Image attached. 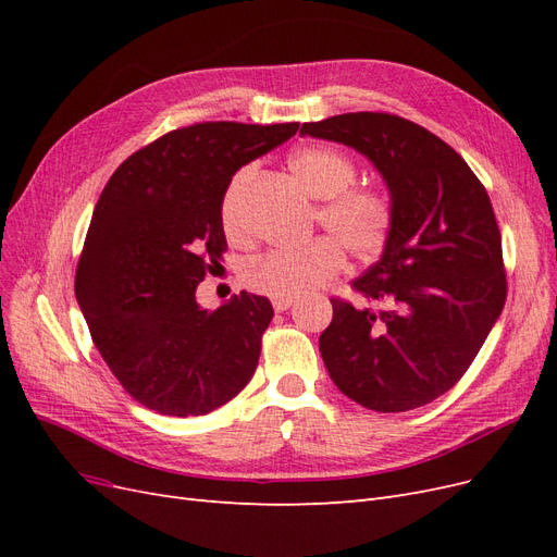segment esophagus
I'll list each match as a JSON object with an SVG mask.
<instances>
[{
    "instance_id": "34e87169",
    "label": "esophagus",
    "mask_w": 557,
    "mask_h": 557,
    "mask_svg": "<svg viewBox=\"0 0 557 557\" xmlns=\"http://www.w3.org/2000/svg\"><path fill=\"white\" fill-rule=\"evenodd\" d=\"M272 305H274V311L281 313V311H288L295 305V299H274Z\"/></svg>"
}]
</instances>
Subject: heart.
Returning a JSON list of instances; mask_svg holds the SVG:
<instances>
[{"label":"heart","instance_id":"heart-1","mask_svg":"<svg viewBox=\"0 0 557 557\" xmlns=\"http://www.w3.org/2000/svg\"><path fill=\"white\" fill-rule=\"evenodd\" d=\"M288 164L301 188L320 199L315 209L318 223L344 244L350 256L360 260L379 256L395 225L391 193L381 185L356 183V162L344 150L330 146L299 148L290 156ZM250 178L252 166H242L230 178L221 199L223 232L237 246L250 242L242 211V195ZM335 243L327 237H318L305 246L267 252L246 267L244 281L252 293L272 299H297L309 295L342 274L346 258L342 246Z\"/></svg>","mask_w":557,"mask_h":557}]
</instances>
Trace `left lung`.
Masks as SVG:
<instances>
[{
  "instance_id": "left-lung-1",
  "label": "left lung",
  "mask_w": 557,
  "mask_h": 557,
  "mask_svg": "<svg viewBox=\"0 0 557 557\" xmlns=\"http://www.w3.org/2000/svg\"><path fill=\"white\" fill-rule=\"evenodd\" d=\"M299 134L356 148L395 205L381 260L352 281L383 309L332 299L320 334L330 379L364 409L425 407L462 379L507 301L491 197L446 141L407 117L342 113Z\"/></svg>"
}]
</instances>
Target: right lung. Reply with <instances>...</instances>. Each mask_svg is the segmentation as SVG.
I'll return each mask as SVG.
<instances>
[{"mask_svg":"<svg viewBox=\"0 0 557 557\" xmlns=\"http://www.w3.org/2000/svg\"><path fill=\"white\" fill-rule=\"evenodd\" d=\"M297 129L227 121L178 127L132 153L99 195L76 299L99 356L144 407L205 416L256 374L272 301L242 290L209 311L195 295L223 267L230 178Z\"/></svg>","mask_w":557,"mask_h":557,"instance_id":"right-lung-1","label":"right lung"}]
</instances>
